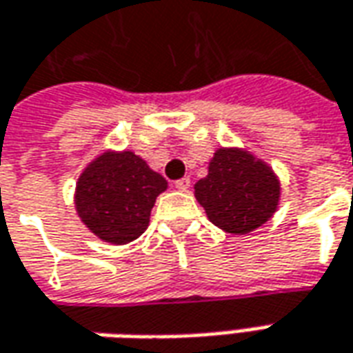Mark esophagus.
<instances>
[{
	"label": "esophagus",
	"instance_id": "1",
	"mask_svg": "<svg viewBox=\"0 0 353 353\" xmlns=\"http://www.w3.org/2000/svg\"><path fill=\"white\" fill-rule=\"evenodd\" d=\"M174 188H176V190H181V192H186V190L190 188V179H188V176H182V179H179V181L174 182Z\"/></svg>",
	"mask_w": 353,
	"mask_h": 353
}]
</instances>
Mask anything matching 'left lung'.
<instances>
[{"label": "left lung", "mask_w": 353, "mask_h": 353, "mask_svg": "<svg viewBox=\"0 0 353 353\" xmlns=\"http://www.w3.org/2000/svg\"><path fill=\"white\" fill-rule=\"evenodd\" d=\"M208 219L233 235H247L270 219L280 202V181L264 161L239 148L214 153L208 176L194 184Z\"/></svg>", "instance_id": "left-lung-1"}]
</instances>
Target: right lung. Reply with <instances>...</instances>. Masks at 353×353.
<instances>
[{
	"instance_id": "obj_1",
	"label": "right lung",
	"mask_w": 353,
	"mask_h": 353,
	"mask_svg": "<svg viewBox=\"0 0 353 353\" xmlns=\"http://www.w3.org/2000/svg\"><path fill=\"white\" fill-rule=\"evenodd\" d=\"M167 181L134 151H105L91 161L75 186V210L97 237L126 245L149 225L151 208Z\"/></svg>"
}]
</instances>
